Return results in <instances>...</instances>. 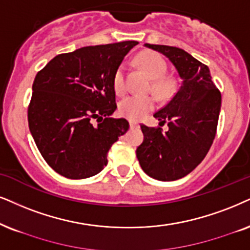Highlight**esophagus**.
Returning a JSON list of instances; mask_svg holds the SVG:
<instances>
[{
  "label": "esophagus",
  "instance_id": "1",
  "mask_svg": "<svg viewBox=\"0 0 250 250\" xmlns=\"http://www.w3.org/2000/svg\"><path fill=\"white\" fill-rule=\"evenodd\" d=\"M129 123H130V128H131V129L138 127V123H136V122H134V121H130Z\"/></svg>",
  "mask_w": 250,
  "mask_h": 250
}]
</instances>
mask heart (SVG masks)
<instances>
[{
	"label": "heart",
	"mask_w": 250,
	"mask_h": 250,
	"mask_svg": "<svg viewBox=\"0 0 250 250\" xmlns=\"http://www.w3.org/2000/svg\"><path fill=\"white\" fill-rule=\"evenodd\" d=\"M137 63L152 80H154L152 87L159 96L165 97L170 92L172 83L169 80L164 77L167 71V63L159 53L151 52V50L142 52L137 56ZM113 86L118 94H122L125 91V65H120L116 69L114 78H113ZM154 106H156V100L153 97L134 94V96L125 98L120 103L119 112L122 116L131 121H140L154 108Z\"/></svg>",
	"instance_id": "b5f03b06"
}]
</instances>
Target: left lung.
<instances>
[{
    "mask_svg": "<svg viewBox=\"0 0 250 250\" xmlns=\"http://www.w3.org/2000/svg\"><path fill=\"white\" fill-rule=\"evenodd\" d=\"M173 63L182 80L174 97L153 116L168 130L142 125L144 141L136 150L142 169L159 181H174L200 165L217 131L222 94L207 65L181 48L150 45Z\"/></svg>",
    "mask_w": 250,
    "mask_h": 250,
    "instance_id": "obj_1",
    "label": "left lung"
}]
</instances>
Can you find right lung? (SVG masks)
<instances>
[{
    "label": "right lung",
    "instance_id": "add662e5",
    "mask_svg": "<svg viewBox=\"0 0 250 250\" xmlns=\"http://www.w3.org/2000/svg\"><path fill=\"white\" fill-rule=\"evenodd\" d=\"M137 43L83 47L55 56L37 74L28 128L41 156L56 173L86 179L107 165L110 146L129 129L127 120L110 116L116 109L113 78Z\"/></svg>",
    "mask_w": 250,
    "mask_h": 250
}]
</instances>
